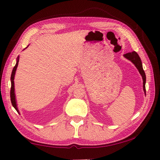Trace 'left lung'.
Segmentation results:
<instances>
[{
  "instance_id": "8db88e82",
  "label": "left lung",
  "mask_w": 160,
  "mask_h": 160,
  "mask_svg": "<svg viewBox=\"0 0 160 160\" xmlns=\"http://www.w3.org/2000/svg\"><path fill=\"white\" fill-rule=\"evenodd\" d=\"M124 57L127 59L131 61L132 63H133L137 69L138 70L140 75H142V80H143V90H144L145 93H146L145 90V82H146V76L144 70L142 68V65L140 58L139 57L138 54L135 51H132V52H130L128 53L124 54Z\"/></svg>"
}]
</instances>
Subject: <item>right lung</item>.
Listing matches in <instances>:
<instances>
[{
    "instance_id": "right-lung-1",
    "label": "right lung",
    "mask_w": 160,
    "mask_h": 160,
    "mask_svg": "<svg viewBox=\"0 0 160 160\" xmlns=\"http://www.w3.org/2000/svg\"><path fill=\"white\" fill-rule=\"evenodd\" d=\"M18 62H19V59L18 58L17 63H16L15 66H14L12 71V74H11V78H10V80H11V88H10V100H11V103L13 107L15 108L18 112H19V111L17 108V104H16V101H15V90H14V77H15V71L16 69H17L18 65Z\"/></svg>"
}]
</instances>
